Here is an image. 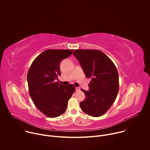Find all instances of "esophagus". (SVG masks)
<instances>
[{
  "label": "esophagus",
  "mask_w": 150,
  "mask_h": 150,
  "mask_svg": "<svg viewBox=\"0 0 150 150\" xmlns=\"http://www.w3.org/2000/svg\"><path fill=\"white\" fill-rule=\"evenodd\" d=\"M75 90H76V91H80V88L79 87H76Z\"/></svg>",
  "instance_id": "34e87169"
}]
</instances>
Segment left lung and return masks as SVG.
Returning a JSON list of instances; mask_svg holds the SVG:
<instances>
[{
  "instance_id": "left-lung-1",
  "label": "left lung",
  "mask_w": 150,
  "mask_h": 150,
  "mask_svg": "<svg viewBox=\"0 0 150 150\" xmlns=\"http://www.w3.org/2000/svg\"><path fill=\"white\" fill-rule=\"evenodd\" d=\"M77 59L86 77L91 78L89 90L81 89L85 100L81 110L91 116L104 115L113 104L119 91V74L113 62L103 52L96 50H76Z\"/></svg>"
}]
</instances>
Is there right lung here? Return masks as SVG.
Wrapping results in <instances>:
<instances>
[{
	"instance_id": "right-lung-1",
	"label": "right lung",
	"mask_w": 150,
	"mask_h": 150,
	"mask_svg": "<svg viewBox=\"0 0 150 150\" xmlns=\"http://www.w3.org/2000/svg\"><path fill=\"white\" fill-rule=\"evenodd\" d=\"M74 50H47L37 56L29 69L27 81L30 97L37 109L49 117L65 112L68 101L74 93V85L55 82L60 75L61 61Z\"/></svg>"
}]
</instances>
